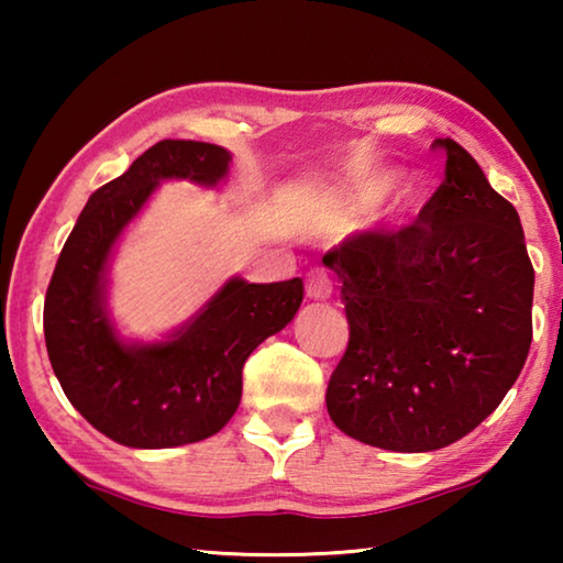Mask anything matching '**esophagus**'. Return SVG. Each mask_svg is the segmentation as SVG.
Segmentation results:
<instances>
[{
	"label": "esophagus",
	"instance_id": "1",
	"mask_svg": "<svg viewBox=\"0 0 563 563\" xmlns=\"http://www.w3.org/2000/svg\"><path fill=\"white\" fill-rule=\"evenodd\" d=\"M305 295L310 300H328L332 295V280L325 268H312L305 278Z\"/></svg>",
	"mask_w": 563,
	"mask_h": 563
}]
</instances>
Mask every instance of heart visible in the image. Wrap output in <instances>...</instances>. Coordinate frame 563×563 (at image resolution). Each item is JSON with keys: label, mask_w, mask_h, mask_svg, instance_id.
<instances>
[{"label": "heart", "mask_w": 563, "mask_h": 563, "mask_svg": "<svg viewBox=\"0 0 563 563\" xmlns=\"http://www.w3.org/2000/svg\"><path fill=\"white\" fill-rule=\"evenodd\" d=\"M397 176L389 174V170H383V174H373L367 178H362L360 184L352 188L350 194V206L352 211H367V208L377 206L383 198L393 190ZM412 201V198H409Z\"/></svg>", "instance_id": "b5f03b06"}]
</instances>
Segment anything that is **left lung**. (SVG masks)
I'll return each mask as SVG.
<instances>
[{
	"label": "left lung",
	"instance_id": "8db88e82",
	"mask_svg": "<svg viewBox=\"0 0 563 563\" xmlns=\"http://www.w3.org/2000/svg\"><path fill=\"white\" fill-rule=\"evenodd\" d=\"M444 180L399 231L322 255L342 280L350 342L328 385L338 430L389 452H434L482 424L531 345L533 268L517 208L452 139Z\"/></svg>",
	"mask_w": 563,
	"mask_h": 563
}]
</instances>
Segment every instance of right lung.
Wrapping results in <instances>:
<instances>
[{
  "mask_svg": "<svg viewBox=\"0 0 563 563\" xmlns=\"http://www.w3.org/2000/svg\"><path fill=\"white\" fill-rule=\"evenodd\" d=\"M231 154L201 141H158L109 180L66 238L44 302V338L64 395L89 424L133 450L213 437L241 405L243 365L302 302V280L231 278L186 325L158 342H129L109 316L113 245L161 180L216 188Z\"/></svg>",
  "mask_w": 563,
  "mask_h": 563,
  "instance_id": "add662e5",
  "label": "right lung"
}]
</instances>
